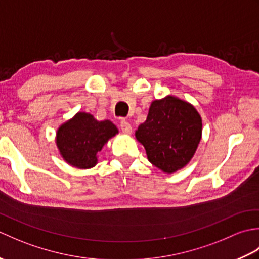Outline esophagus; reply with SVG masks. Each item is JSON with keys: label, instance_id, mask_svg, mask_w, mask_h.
Here are the masks:
<instances>
[{"label": "esophagus", "instance_id": "34e87169", "mask_svg": "<svg viewBox=\"0 0 259 259\" xmlns=\"http://www.w3.org/2000/svg\"><path fill=\"white\" fill-rule=\"evenodd\" d=\"M120 128H121V130H122V133L125 135H131V133H133V126H131V124L125 120L121 121Z\"/></svg>", "mask_w": 259, "mask_h": 259}]
</instances>
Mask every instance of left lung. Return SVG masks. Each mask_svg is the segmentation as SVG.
Wrapping results in <instances>:
<instances>
[{
  "mask_svg": "<svg viewBox=\"0 0 259 259\" xmlns=\"http://www.w3.org/2000/svg\"><path fill=\"white\" fill-rule=\"evenodd\" d=\"M202 133L200 114L191 103L167 96L151 102L147 120L136 130L147 158L162 172L174 174L188 164Z\"/></svg>",
  "mask_w": 259,
  "mask_h": 259,
  "instance_id": "obj_1",
  "label": "left lung"
}]
</instances>
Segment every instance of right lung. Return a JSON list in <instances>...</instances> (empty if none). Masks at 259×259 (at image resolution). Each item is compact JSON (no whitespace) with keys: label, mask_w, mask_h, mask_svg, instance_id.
<instances>
[{"label":"right lung","mask_w":259,"mask_h":259,"mask_svg":"<svg viewBox=\"0 0 259 259\" xmlns=\"http://www.w3.org/2000/svg\"><path fill=\"white\" fill-rule=\"evenodd\" d=\"M118 133L110 120L98 121L90 113L78 112L59 126L56 142L65 162L79 169H89L98 163V152Z\"/></svg>","instance_id":"1"}]
</instances>
